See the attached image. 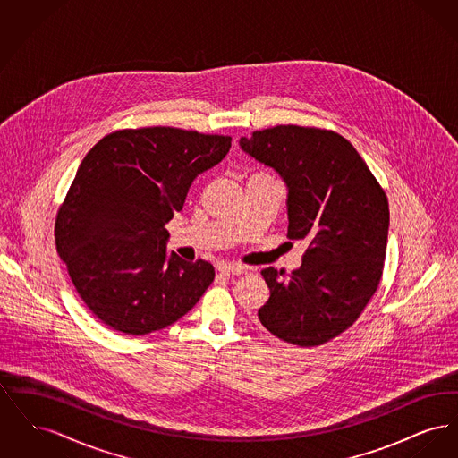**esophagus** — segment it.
<instances>
[{"instance_id": "1", "label": "esophagus", "mask_w": 458, "mask_h": 458, "mask_svg": "<svg viewBox=\"0 0 458 458\" xmlns=\"http://www.w3.org/2000/svg\"><path fill=\"white\" fill-rule=\"evenodd\" d=\"M218 271L221 275L230 276V275H242L245 271V267L240 264H233V262H219Z\"/></svg>"}]
</instances>
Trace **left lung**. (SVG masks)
Wrapping results in <instances>:
<instances>
[{
	"label": "left lung",
	"instance_id": "1",
	"mask_svg": "<svg viewBox=\"0 0 458 458\" xmlns=\"http://www.w3.org/2000/svg\"><path fill=\"white\" fill-rule=\"evenodd\" d=\"M240 146L288 187V239L304 240L292 275L262 269L269 301L262 327L297 347H319L349 329L376 293L385 267L390 209L369 166L338 131L276 125Z\"/></svg>",
	"mask_w": 458,
	"mask_h": 458
}]
</instances>
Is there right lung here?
<instances>
[{
	"mask_svg": "<svg viewBox=\"0 0 458 458\" xmlns=\"http://www.w3.org/2000/svg\"><path fill=\"white\" fill-rule=\"evenodd\" d=\"M230 135L174 127L105 135L58 208L55 242L70 280L106 327L142 336L176 323L215 280L213 264L166 258L165 225L197 174L218 165Z\"/></svg>",
	"mask_w": 458,
	"mask_h": 458,
	"instance_id": "obj_1",
	"label": "right lung"
}]
</instances>
